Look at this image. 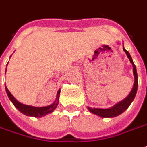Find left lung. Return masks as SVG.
<instances>
[{
    "label": "left lung",
    "mask_w": 147,
    "mask_h": 147,
    "mask_svg": "<svg viewBox=\"0 0 147 147\" xmlns=\"http://www.w3.org/2000/svg\"><path fill=\"white\" fill-rule=\"evenodd\" d=\"M123 51L126 52L128 59H130V62L132 63L133 65V73H134V86L132 90L130 92V94L127 95L126 98H124L123 100L120 101L119 102L116 103L115 105H114L110 108H107V109H102V108H92V107H88V110L91 111L92 114H95L96 115L102 117V118H113V117L118 116L120 114L123 112L124 111L129 107V106L131 104L132 101L134 100L136 92L138 90V75H137V71H136V67L134 64V62L132 60L130 53L127 52L126 49L123 48Z\"/></svg>",
    "instance_id": "1"
}]
</instances>
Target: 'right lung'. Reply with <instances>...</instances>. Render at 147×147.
Instances as JSON below:
<instances>
[{"mask_svg": "<svg viewBox=\"0 0 147 147\" xmlns=\"http://www.w3.org/2000/svg\"><path fill=\"white\" fill-rule=\"evenodd\" d=\"M6 92L7 95L9 96V99L11 100V102H13V105L16 107L17 109L20 111V112L27 115V116H32V117H36V118H40V117L46 115L47 114L52 113L54 110L56 109L57 105L59 104V93H60V90L58 91L57 92V95H56V99L55 102L49 106H46V107H32V106L25 105L21 102H18L16 98L13 97V95L9 92L8 90L7 87H5Z\"/></svg>", "mask_w": 147, "mask_h": 147, "instance_id": "right-lung-1", "label": "right lung"}]
</instances>
